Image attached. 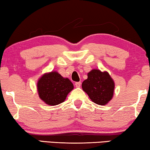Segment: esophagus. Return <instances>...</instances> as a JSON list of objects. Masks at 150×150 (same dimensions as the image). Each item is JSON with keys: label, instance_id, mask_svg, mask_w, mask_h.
I'll return each mask as SVG.
<instances>
[{"label": "esophagus", "instance_id": "obj_1", "mask_svg": "<svg viewBox=\"0 0 150 150\" xmlns=\"http://www.w3.org/2000/svg\"><path fill=\"white\" fill-rule=\"evenodd\" d=\"M75 85H76V87H80V86H81V82H76L75 83Z\"/></svg>", "mask_w": 150, "mask_h": 150}]
</instances>
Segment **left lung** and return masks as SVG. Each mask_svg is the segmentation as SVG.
<instances>
[{"instance_id": "1", "label": "left lung", "mask_w": 150, "mask_h": 150, "mask_svg": "<svg viewBox=\"0 0 150 150\" xmlns=\"http://www.w3.org/2000/svg\"><path fill=\"white\" fill-rule=\"evenodd\" d=\"M87 79L84 80L82 88L95 103L104 105L113 97L114 82L107 71L92 70L88 73Z\"/></svg>"}]
</instances>
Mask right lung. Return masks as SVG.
<instances>
[{"label": "right lung", "instance_id": "obj_1", "mask_svg": "<svg viewBox=\"0 0 150 150\" xmlns=\"http://www.w3.org/2000/svg\"><path fill=\"white\" fill-rule=\"evenodd\" d=\"M73 88L72 82L68 78L54 71L43 74L37 82L39 97L49 105L63 103Z\"/></svg>", "mask_w": 150, "mask_h": 150}]
</instances>
